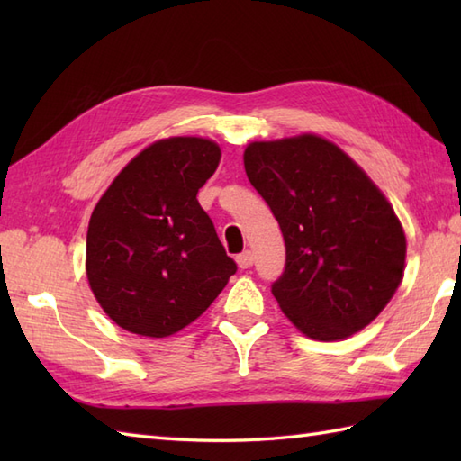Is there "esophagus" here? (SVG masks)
Returning <instances> with one entry per match:
<instances>
[{
  "label": "esophagus",
  "instance_id": "esophagus-1",
  "mask_svg": "<svg viewBox=\"0 0 461 461\" xmlns=\"http://www.w3.org/2000/svg\"><path fill=\"white\" fill-rule=\"evenodd\" d=\"M238 259V266L241 267V269H249L251 266H253V261H256V256H253V251H243V253H240V256L236 258Z\"/></svg>",
  "mask_w": 461,
  "mask_h": 461
}]
</instances>
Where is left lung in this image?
<instances>
[{"label": "left lung", "instance_id": "1", "mask_svg": "<svg viewBox=\"0 0 461 461\" xmlns=\"http://www.w3.org/2000/svg\"><path fill=\"white\" fill-rule=\"evenodd\" d=\"M243 164L285 240V271L271 285L281 311L315 340L365 329L404 276L406 236L393 205L315 134L251 142Z\"/></svg>", "mask_w": 461, "mask_h": 461}]
</instances>
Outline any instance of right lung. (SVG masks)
<instances>
[{
  "mask_svg": "<svg viewBox=\"0 0 461 461\" xmlns=\"http://www.w3.org/2000/svg\"><path fill=\"white\" fill-rule=\"evenodd\" d=\"M220 146L174 136L124 166L93 210L86 277L116 325L170 337L198 319L238 271L198 190L218 168Z\"/></svg>",
  "mask_w": 461,
  "mask_h": 461,
  "instance_id": "right-lung-1",
  "label": "right lung"
}]
</instances>
